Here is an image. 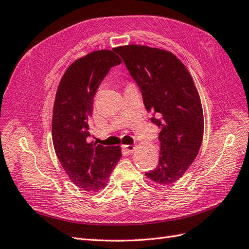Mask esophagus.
<instances>
[{
    "label": "esophagus",
    "instance_id": "obj_1",
    "mask_svg": "<svg viewBox=\"0 0 249 249\" xmlns=\"http://www.w3.org/2000/svg\"><path fill=\"white\" fill-rule=\"evenodd\" d=\"M124 147L127 152H133L134 150H135V145H133V144H126V145H124Z\"/></svg>",
    "mask_w": 249,
    "mask_h": 249
}]
</instances>
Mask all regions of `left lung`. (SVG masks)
I'll use <instances>...</instances> for the list:
<instances>
[{"mask_svg": "<svg viewBox=\"0 0 249 249\" xmlns=\"http://www.w3.org/2000/svg\"><path fill=\"white\" fill-rule=\"evenodd\" d=\"M139 87L152 123L161 127L159 162L145 173L159 185L176 182L196 159L203 139V110L185 66L172 52L147 46L114 49Z\"/></svg>", "mask_w": 249, "mask_h": 249, "instance_id": "1", "label": "left lung"}]
</instances>
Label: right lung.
Here are the masks:
<instances>
[{"mask_svg":"<svg viewBox=\"0 0 249 249\" xmlns=\"http://www.w3.org/2000/svg\"><path fill=\"white\" fill-rule=\"evenodd\" d=\"M122 63L111 50H97L76 59L58 85L52 116V140L56 156L76 186L97 192L106 186L122 158L120 146L88 142L93 98L114 66Z\"/></svg>","mask_w":249,"mask_h":249,"instance_id":"1","label":"right lung"}]
</instances>
